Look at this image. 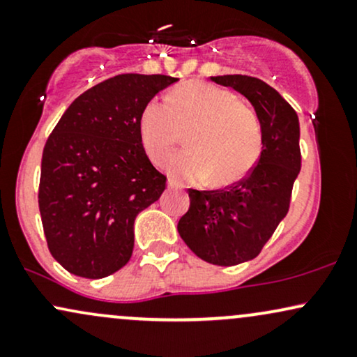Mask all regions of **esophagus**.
Instances as JSON below:
<instances>
[{
    "instance_id": "obj_1",
    "label": "esophagus",
    "mask_w": 357,
    "mask_h": 357,
    "mask_svg": "<svg viewBox=\"0 0 357 357\" xmlns=\"http://www.w3.org/2000/svg\"><path fill=\"white\" fill-rule=\"evenodd\" d=\"M167 188H169V190H173V188H176V184H174L173 179H167Z\"/></svg>"
}]
</instances>
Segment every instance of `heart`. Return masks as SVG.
<instances>
[{
	"label": "heart",
	"mask_w": 357,
	"mask_h": 357,
	"mask_svg": "<svg viewBox=\"0 0 357 357\" xmlns=\"http://www.w3.org/2000/svg\"><path fill=\"white\" fill-rule=\"evenodd\" d=\"M186 130L188 151L167 166L176 181L195 183L211 176L216 186H230L260 158L258 116L227 89L206 82L183 84L167 93L166 104L149 100L139 116L141 144L155 165H165Z\"/></svg>",
	"instance_id": "b5f03b06"
}]
</instances>
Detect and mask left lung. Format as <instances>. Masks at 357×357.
Masks as SVG:
<instances>
[{
    "label": "left lung",
    "mask_w": 357,
    "mask_h": 357,
    "mask_svg": "<svg viewBox=\"0 0 357 357\" xmlns=\"http://www.w3.org/2000/svg\"><path fill=\"white\" fill-rule=\"evenodd\" d=\"M240 92L261 126L258 162L241 181L216 191L190 190V210L178 231L191 252L220 267L255 258L289 211L301 173V127L292 105L275 89L248 75L210 77Z\"/></svg>",
    "instance_id": "8db88e82"
}]
</instances>
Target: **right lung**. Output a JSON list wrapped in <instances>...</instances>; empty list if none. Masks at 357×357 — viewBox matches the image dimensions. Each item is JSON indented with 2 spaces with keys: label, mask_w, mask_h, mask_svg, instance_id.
Here are the masks:
<instances>
[{
  "label": "right lung",
  "mask_w": 357,
  "mask_h": 357,
  "mask_svg": "<svg viewBox=\"0 0 357 357\" xmlns=\"http://www.w3.org/2000/svg\"><path fill=\"white\" fill-rule=\"evenodd\" d=\"M179 79L122 73L85 90L43 147L38 206L48 248L77 277L104 278L129 261L134 220L166 176L151 165L139 116Z\"/></svg>",
  "instance_id": "add662e5"
}]
</instances>
